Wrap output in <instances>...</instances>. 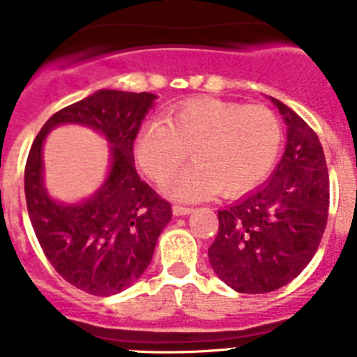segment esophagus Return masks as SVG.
<instances>
[{
    "mask_svg": "<svg viewBox=\"0 0 357 357\" xmlns=\"http://www.w3.org/2000/svg\"><path fill=\"white\" fill-rule=\"evenodd\" d=\"M193 209L191 207H184V206H173V214L175 216H185V214H191Z\"/></svg>",
    "mask_w": 357,
    "mask_h": 357,
    "instance_id": "1",
    "label": "esophagus"
}]
</instances>
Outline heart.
Returning a JSON list of instances; mask_svg holds the SVG:
<instances>
[{"label":"heart","instance_id":"heart-1","mask_svg":"<svg viewBox=\"0 0 357 357\" xmlns=\"http://www.w3.org/2000/svg\"><path fill=\"white\" fill-rule=\"evenodd\" d=\"M282 130L264 105L195 98L173 107L166 119H150L137 135L135 153L144 172L162 182L191 153L195 164L166 182L178 200L214 193L236 197L259 184L279 155Z\"/></svg>","mask_w":357,"mask_h":357}]
</instances>
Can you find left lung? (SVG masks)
I'll use <instances>...</instances> for the list:
<instances>
[{
	"instance_id": "obj_1",
	"label": "left lung",
	"mask_w": 357,
	"mask_h": 357,
	"mask_svg": "<svg viewBox=\"0 0 357 357\" xmlns=\"http://www.w3.org/2000/svg\"><path fill=\"white\" fill-rule=\"evenodd\" d=\"M284 119L286 150L266 184L227 209L209 248L214 273L238 293H268L291 282L313 259L327 225L329 173L318 135L270 96Z\"/></svg>"
}]
</instances>
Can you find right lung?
Returning <instances> with one entry per match:
<instances>
[{
	"label": "right lung",
	"instance_id": "obj_1",
	"mask_svg": "<svg viewBox=\"0 0 357 357\" xmlns=\"http://www.w3.org/2000/svg\"><path fill=\"white\" fill-rule=\"evenodd\" d=\"M157 96L151 93L100 89L59 110L37 134L24 168L30 222L44 254L69 284L91 295L109 296L144 273L172 206L139 178L134 141ZM80 124L109 143L106 181L85 201L64 204L43 185L42 148L50 130Z\"/></svg>",
	"mask_w": 357,
	"mask_h": 357
}]
</instances>
